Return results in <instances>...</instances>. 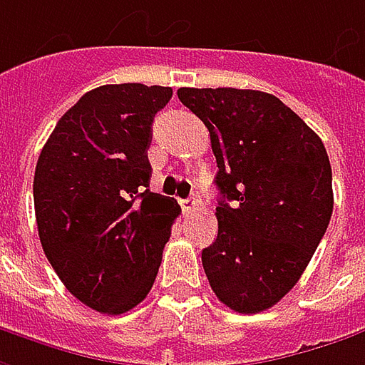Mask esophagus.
<instances>
[{
  "label": "esophagus",
  "instance_id": "34e87169",
  "mask_svg": "<svg viewBox=\"0 0 365 365\" xmlns=\"http://www.w3.org/2000/svg\"><path fill=\"white\" fill-rule=\"evenodd\" d=\"M180 204H182L183 212H192V210H196V208H198L202 202L198 200V196H190V198L182 200Z\"/></svg>",
  "mask_w": 365,
  "mask_h": 365
}]
</instances>
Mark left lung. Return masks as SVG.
<instances>
[{"label": "left lung", "instance_id": "obj_1", "mask_svg": "<svg viewBox=\"0 0 365 365\" xmlns=\"http://www.w3.org/2000/svg\"><path fill=\"white\" fill-rule=\"evenodd\" d=\"M210 133L218 237L202 251L210 288L235 312L272 309L296 286L333 214L325 145L276 96L180 88Z\"/></svg>", "mask_w": 365, "mask_h": 365}]
</instances>
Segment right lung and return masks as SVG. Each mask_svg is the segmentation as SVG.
<instances>
[{"label": "right lung", "mask_w": 365, "mask_h": 365, "mask_svg": "<svg viewBox=\"0 0 365 365\" xmlns=\"http://www.w3.org/2000/svg\"><path fill=\"white\" fill-rule=\"evenodd\" d=\"M173 89L102 86L56 122L34 171L44 255L89 309L122 314L153 288L178 200L149 190L153 118Z\"/></svg>", "instance_id": "right-lung-1"}]
</instances>
